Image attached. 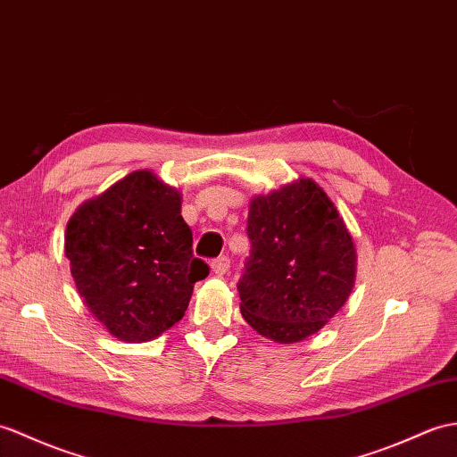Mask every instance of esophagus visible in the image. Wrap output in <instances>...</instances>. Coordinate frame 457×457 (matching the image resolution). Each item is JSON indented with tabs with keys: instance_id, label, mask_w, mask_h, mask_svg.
<instances>
[{
	"instance_id": "1",
	"label": "esophagus",
	"mask_w": 457,
	"mask_h": 457,
	"mask_svg": "<svg viewBox=\"0 0 457 457\" xmlns=\"http://www.w3.org/2000/svg\"><path fill=\"white\" fill-rule=\"evenodd\" d=\"M212 267V272L216 274V277H224V274L229 270V259L226 257V254H221V257L214 259L210 262Z\"/></svg>"
}]
</instances>
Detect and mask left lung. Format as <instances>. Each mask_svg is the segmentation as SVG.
Instances as JSON below:
<instances>
[{"mask_svg": "<svg viewBox=\"0 0 457 457\" xmlns=\"http://www.w3.org/2000/svg\"><path fill=\"white\" fill-rule=\"evenodd\" d=\"M251 254L237 284L241 315L259 335L300 343L353 292L356 249L331 198L312 179L254 196Z\"/></svg>", "mask_w": 457, "mask_h": 457, "instance_id": "1", "label": "left lung"}]
</instances>
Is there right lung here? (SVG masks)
<instances>
[{"label": "right lung", "instance_id": "right-lung-1", "mask_svg": "<svg viewBox=\"0 0 457 457\" xmlns=\"http://www.w3.org/2000/svg\"><path fill=\"white\" fill-rule=\"evenodd\" d=\"M66 257L85 305L124 343H145L185 315L208 264L193 254L180 193L134 171L68 221Z\"/></svg>", "mask_w": 457, "mask_h": 457}]
</instances>
